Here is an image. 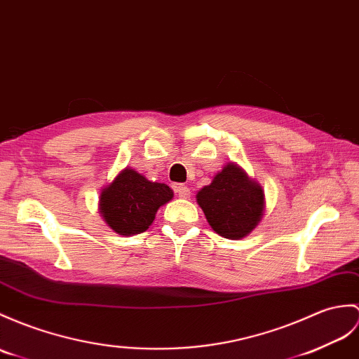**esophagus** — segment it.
Instances as JSON below:
<instances>
[{
  "label": "esophagus",
  "mask_w": 359,
  "mask_h": 359,
  "mask_svg": "<svg viewBox=\"0 0 359 359\" xmlns=\"http://www.w3.org/2000/svg\"><path fill=\"white\" fill-rule=\"evenodd\" d=\"M174 188H176V193L179 194V197L185 198V197L189 196V188L188 187H185V185H176Z\"/></svg>",
  "instance_id": "34e87169"
}]
</instances>
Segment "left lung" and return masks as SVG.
<instances>
[{
	"mask_svg": "<svg viewBox=\"0 0 359 359\" xmlns=\"http://www.w3.org/2000/svg\"><path fill=\"white\" fill-rule=\"evenodd\" d=\"M197 203L217 234L237 240L246 237L260 222L264 193L243 170L229 163L214 177L211 185L198 191Z\"/></svg>",
	"mask_w": 359,
	"mask_h": 359,
	"instance_id": "1",
	"label": "left lung"
}]
</instances>
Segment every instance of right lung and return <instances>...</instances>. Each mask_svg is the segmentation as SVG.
Listing matches in <instances>:
<instances>
[{
    "mask_svg": "<svg viewBox=\"0 0 359 359\" xmlns=\"http://www.w3.org/2000/svg\"><path fill=\"white\" fill-rule=\"evenodd\" d=\"M171 198L172 189L168 185L149 182L135 170L125 168L101 193L99 210L118 234H140L153 223L157 210Z\"/></svg>",
    "mask_w": 359,
    "mask_h": 359,
    "instance_id": "1",
    "label": "right lung"
}]
</instances>
